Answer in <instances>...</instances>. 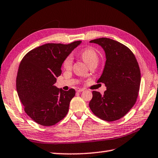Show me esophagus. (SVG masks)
Masks as SVG:
<instances>
[{"instance_id":"esophagus-1","label":"esophagus","mask_w":158,"mask_h":158,"mask_svg":"<svg viewBox=\"0 0 158 158\" xmlns=\"http://www.w3.org/2000/svg\"><path fill=\"white\" fill-rule=\"evenodd\" d=\"M83 90H84V89L83 88H76V92H83Z\"/></svg>"}]
</instances>
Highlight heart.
<instances>
[{"label": "heart", "instance_id": "b5f03b06", "mask_svg": "<svg viewBox=\"0 0 158 158\" xmlns=\"http://www.w3.org/2000/svg\"><path fill=\"white\" fill-rule=\"evenodd\" d=\"M81 57L82 60L85 61V63L89 66V64L94 62H98V56L97 51L93 48H87L83 50L81 52ZM73 58L71 56H69L64 60L63 66L66 70H69L72 67Z\"/></svg>", "mask_w": 158, "mask_h": 158}]
</instances>
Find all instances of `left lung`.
<instances>
[{
    "label": "left lung",
    "instance_id": "1",
    "mask_svg": "<svg viewBox=\"0 0 158 158\" xmlns=\"http://www.w3.org/2000/svg\"><path fill=\"white\" fill-rule=\"evenodd\" d=\"M106 52V61L98 83L106 85L103 94L92 92L89 107L94 115L106 121L124 116L136 102L140 85V70L135 55L128 47L110 38L92 40Z\"/></svg>",
    "mask_w": 158,
    "mask_h": 158
}]
</instances>
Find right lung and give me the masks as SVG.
I'll list each match as a JSON object with an SVG mask.
<instances>
[{"label": "right lung", "mask_w": 158, "mask_h": 158, "mask_svg": "<svg viewBox=\"0 0 158 158\" xmlns=\"http://www.w3.org/2000/svg\"><path fill=\"white\" fill-rule=\"evenodd\" d=\"M81 42L48 43L30 51L22 60L16 78L18 94L24 112L38 124L54 125L69 112L75 90L64 91L54 84L64 60Z\"/></svg>", "instance_id": "obj_1"}]
</instances>
